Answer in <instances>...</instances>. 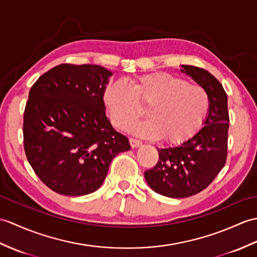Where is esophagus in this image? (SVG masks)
<instances>
[{
    "instance_id": "1",
    "label": "esophagus",
    "mask_w": 257,
    "mask_h": 257,
    "mask_svg": "<svg viewBox=\"0 0 257 257\" xmlns=\"http://www.w3.org/2000/svg\"><path fill=\"white\" fill-rule=\"evenodd\" d=\"M129 142H130L131 148H138L142 145V142L140 140H137V139H134V138H130Z\"/></svg>"
}]
</instances>
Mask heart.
Wrapping results in <instances>:
<instances>
[{"mask_svg":"<svg viewBox=\"0 0 257 257\" xmlns=\"http://www.w3.org/2000/svg\"><path fill=\"white\" fill-rule=\"evenodd\" d=\"M104 103L112 123L126 129L147 106L148 118L133 124L130 133L148 139L181 143L192 138L209 110V96L204 87L166 72L137 77L129 84L111 83L104 91Z\"/></svg>","mask_w":257,"mask_h":257,"instance_id":"obj_1","label":"heart"}]
</instances>
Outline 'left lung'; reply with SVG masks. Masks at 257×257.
<instances>
[{"instance_id": "obj_1", "label": "left lung", "mask_w": 257, "mask_h": 257, "mask_svg": "<svg viewBox=\"0 0 257 257\" xmlns=\"http://www.w3.org/2000/svg\"><path fill=\"white\" fill-rule=\"evenodd\" d=\"M181 71L206 89L209 110L201 127L192 138L175 147L158 148L159 161L145 172L154 192L171 198L198 194L222 170L228 150V96L216 77L205 69L181 65Z\"/></svg>"}]
</instances>
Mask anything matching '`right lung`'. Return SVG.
<instances>
[{"instance_id": "right-lung-1", "label": "right lung", "mask_w": 257, "mask_h": 257, "mask_svg": "<svg viewBox=\"0 0 257 257\" xmlns=\"http://www.w3.org/2000/svg\"><path fill=\"white\" fill-rule=\"evenodd\" d=\"M112 72L95 64H59L29 91L24 112V148L45 185L65 196L97 190L127 137L105 114L104 91Z\"/></svg>"}]
</instances>
